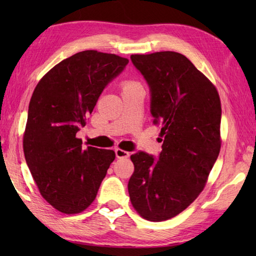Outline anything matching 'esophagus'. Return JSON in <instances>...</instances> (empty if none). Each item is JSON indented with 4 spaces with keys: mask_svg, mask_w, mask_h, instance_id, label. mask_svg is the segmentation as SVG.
Here are the masks:
<instances>
[{
    "mask_svg": "<svg viewBox=\"0 0 256 256\" xmlns=\"http://www.w3.org/2000/svg\"><path fill=\"white\" fill-rule=\"evenodd\" d=\"M116 155L118 158H128L130 156V153L126 150H121V148H116Z\"/></svg>",
    "mask_w": 256,
    "mask_h": 256,
    "instance_id": "esophagus-1",
    "label": "esophagus"
}]
</instances>
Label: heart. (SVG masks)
<instances>
[{"instance_id":"heart-1","label":"heart","mask_w":256,"mask_h":256,"mask_svg":"<svg viewBox=\"0 0 256 256\" xmlns=\"http://www.w3.org/2000/svg\"><path fill=\"white\" fill-rule=\"evenodd\" d=\"M136 86H140V84L138 82V81H134V80H124L121 84L122 91L136 88Z\"/></svg>"}]
</instances>
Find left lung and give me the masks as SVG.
I'll return each instance as SVG.
<instances>
[{
  "instance_id": "8db88e82",
  "label": "left lung",
  "mask_w": 256,
  "mask_h": 256,
  "mask_svg": "<svg viewBox=\"0 0 256 256\" xmlns=\"http://www.w3.org/2000/svg\"><path fill=\"white\" fill-rule=\"evenodd\" d=\"M150 88L153 123L164 138L158 160L131 155L133 208L160 222L180 214L202 192L221 148L218 90L189 59L176 52L131 55Z\"/></svg>"
}]
</instances>
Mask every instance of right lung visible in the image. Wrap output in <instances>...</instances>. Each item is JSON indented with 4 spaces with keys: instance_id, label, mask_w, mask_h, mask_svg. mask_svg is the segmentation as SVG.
<instances>
[{
    "instance_id": "add662e5",
    "label": "right lung",
    "mask_w": 256,
    "mask_h": 256,
    "mask_svg": "<svg viewBox=\"0 0 256 256\" xmlns=\"http://www.w3.org/2000/svg\"><path fill=\"white\" fill-rule=\"evenodd\" d=\"M128 62L114 54L80 52L52 67L32 92L24 155L42 198L59 212L76 214L88 208L116 158L112 150L84 148L76 134Z\"/></svg>"
}]
</instances>
